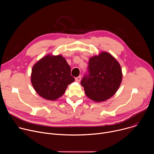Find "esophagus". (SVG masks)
I'll return each mask as SVG.
<instances>
[{
  "label": "esophagus",
  "mask_w": 154,
  "mask_h": 154,
  "mask_svg": "<svg viewBox=\"0 0 154 154\" xmlns=\"http://www.w3.org/2000/svg\"><path fill=\"white\" fill-rule=\"evenodd\" d=\"M75 81L76 82H80V80H81V75H79V77H75Z\"/></svg>",
  "instance_id": "esophagus-1"
}]
</instances>
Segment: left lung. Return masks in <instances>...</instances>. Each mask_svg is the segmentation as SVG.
<instances>
[{"instance_id":"obj_1","label":"left lung","mask_w":154,"mask_h":154,"mask_svg":"<svg viewBox=\"0 0 154 154\" xmlns=\"http://www.w3.org/2000/svg\"><path fill=\"white\" fill-rule=\"evenodd\" d=\"M88 71L81 81L87 97L100 102L116 93L121 83L122 74L119 63L111 54L102 52L91 57Z\"/></svg>"}]
</instances>
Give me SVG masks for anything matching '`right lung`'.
Here are the masks:
<instances>
[{"label":"right lung","mask_w":154,"mask_h":154,"mask_svg":"<svg viewBox=\"0 0 154 154\" xmlns=\"http://www.w3.org/2000/svg\"><path fill=\"white\" fill-rule=\"evenodd\" d=\"M75 80L71 67L63 56L48 55L39 60L32 70L31 82L36 92L44 99L55 100Z\"/></svg>","instance_id":"right-lung-1"}]
</instances>
